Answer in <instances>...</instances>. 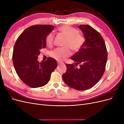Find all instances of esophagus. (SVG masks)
Instances as JSON below:
<instances>
[{"mask_svg":"<svg viewBox=\"0 0 124 124\" xmlns=\"http://www.w3.org/2000/svg\"><path fill=\"white\" fill-rule=\"evenodd\" d=\"M62 65H63V63H62V62H58V66Z\"/></svg>","mask_w":124,"mask_h":124,"instance_id":"esophagus-1","label":"esophagus"}]
</instances>
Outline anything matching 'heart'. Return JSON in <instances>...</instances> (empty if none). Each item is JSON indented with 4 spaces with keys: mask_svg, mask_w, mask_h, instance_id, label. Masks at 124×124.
Segmentation results:
<instances>
[{
    "mask_svg": "<svg viewBox=\"0 0 124 124\" xmlns=\"http://www.w3.org/2000/svg\"><path fill=\"white\" fill-rule=\"evenodd\" d=\"M58 31L67 38L64 45L65 47L56 48L51 52V56L57 61L62 62L71 54L70 48L75 52L79 51L83 46L85 39L77 29L69 26L61 27L58 28ZM54 38V35L53 32L48 33L46 39L47 46H51L53 44Z\"/></svg>",
    "mask_w": 124,
    "mask_h": 124,
    "instance_id": "b5f03b06",
    "label": "heart"
}]
</instances>
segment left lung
I'll return each instance as SVG.
<instances>
[{"label": "left lung", "instance_id": "obj_1", "mask_svg": "<svg viewBox=\"0 0 124 124\" xmlns=\"http://www.w3.org/2000/svg\"><path fill=\"white\" fill-rule=\"evenodd\" d=\"M83 32L85 42L81 49L71 57L75 65L67 64L62 79L70 87L83 91L95 85L102 77L108 58L104 41L100 33L88 25L78 26Z\"/></svg>", "mask_w": 124, "mask_h": 124}]
</instances>
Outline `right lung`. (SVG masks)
Listing matches in <instances>:
<instances>
[{
  "mask_svg": "<svg viewBox=\"0 0 124 124\" xmlns=\"http://www.w3.org/2000/svg\"><path fill=\"white\" fill-rule=\"evenodd\" d=\"M54 27L48 25L31 26L22 32L15 43L12 57L14 69L21 80L29 87L46 85L57 66L56 61L52 57L45 62L38 61L40 50L46 46V37Z\"/></svg>",
  "mask_w": 124,
  "mask_h": 124,
  "instance_id": "add662e5",
  "label": "right lung"
}]
</instances>
